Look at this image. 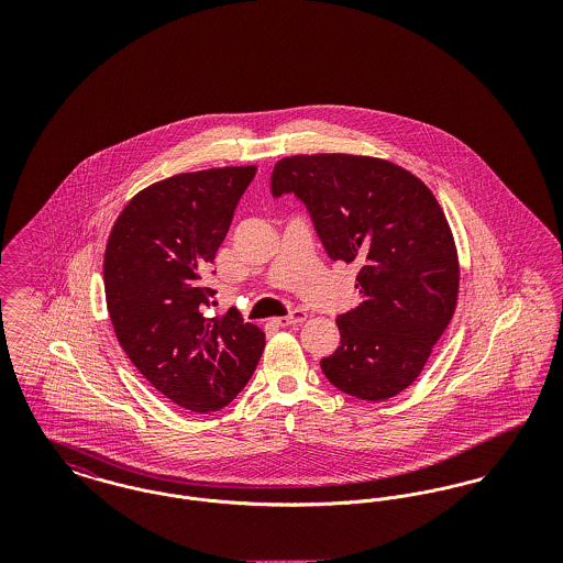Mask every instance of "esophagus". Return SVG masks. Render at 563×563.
Returning a JSON list of instances; mask_svg holds the SVG:
<instances>
[{
  "label": "esophagus",
  "mask_w": 563,
  "mask_h": 563,
  "mask_svg": "<svg viewBox=\"0 0 563 563\" xmlns=\"http://www.w3.org/2000/svg\"><path fill=\"white\" fill-rule=\"evenodd\" d=\"M306 319H308V312L295 310L289 317H280V319H276L274 322H276L278 327H291V324H299V322H303Z\"/></svg>",
  "instance_id": "esophagus-1"
}]
</instances>
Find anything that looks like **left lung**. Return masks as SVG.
I'll list each match as a JSON object with an SVG mask.
<instances>
[{
	"mask_svg": "<svg viewBox=\"0 0 563 563\" xmlns=\"http://www.w3.org/2000/svg\"><path fill=\"white\" fill-rule=\"evenodd\" d=\"M294 191L331 260L358 264L361 301L338 319L322 374L350 397L386 401L422 374L454 317V234L429 186L390 161L297 154L276 162L272 194Z\"/></svg>",
	"mask_w": 563,
	"mask_h": 563,
	"instance_id": "left-lung-1",
	"label": "left lung"
}]
</instances>
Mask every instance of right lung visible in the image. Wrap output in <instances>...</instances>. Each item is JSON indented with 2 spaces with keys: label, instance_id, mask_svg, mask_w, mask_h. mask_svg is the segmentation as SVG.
I'll return each instance as SVG.
<instances>
[{
  "label": "right lung",
  "instance_id": "right-lung-1",
  "mask_svg": "<svg viewBox=\"0 0 563 563\" xmlns=\"http://www.w3.org/2000/svg\"><path fill=\"white\" fill-rule=\"evenodd\" d=\"M257 166L179 173L156 181L118 214L103 257L109 319L120 346L166 399L189 411L232 401L266 346L239 312L209 319L202 276L225 239Z\"/></svg>",
  "mask_w": 563,
  "mask_h": 563
}]
</instances>
